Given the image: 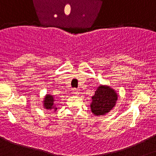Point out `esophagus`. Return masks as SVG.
<instances>
[{
  "label": "esophagus",
  "instance_id": "34e87169",
  "mask_svg": "<svg viewBox=\"0 0 156 156\" xmlns=\"http://www.w3.org/2000/svg\"><path fill=\"white\" fill-rule=\"evenodd\" d=\"M72 93L74 94L75 95H78V94H79V92H78V89H76V88H73Z\"/></svg>",
  "mask_w": 156,
  "mask_h": 156
}]
</instances>
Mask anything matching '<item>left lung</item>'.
I'll use <instances>...</instances> for the list:
<instances>
[{"instance_id":"1","label":"left lung","mask_w":156,"mask_h":156,"mask_svg":"<svg viewBox=\"0 0 156 156\" xmlns=\"http://www.w3.org/2000/svg\"><path fill=\"white\" fill-rule=\"evenodd\" d=\"M118 95L109 85H100L92 97L91 111L95 116H104L116 105Z\"/></svg>"}]
</instances>
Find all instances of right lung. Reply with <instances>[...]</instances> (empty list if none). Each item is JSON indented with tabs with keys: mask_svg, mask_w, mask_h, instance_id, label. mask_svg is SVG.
Returning a JSON list of instances; mask_svg holds the SVG:
<instances>
[{
	"mask_svg": "<svg viewBox=\"0 0 156 156\" xmlns=\"http://www.w3.org/2000/svg\"><path fill=\"white\" fill-rule=\"evenodd\" d=\"M43 103L44 109H47V110L54 109V111H56L57 109V107L56 106L55 98L52 95H50V94H47V95H45Z\"/></svg>",
	"mask_w": 156,
	"mask_h": 156,
	"instance_id": "right-lung-1",
	"label": "right lung"
}]
</instances>
